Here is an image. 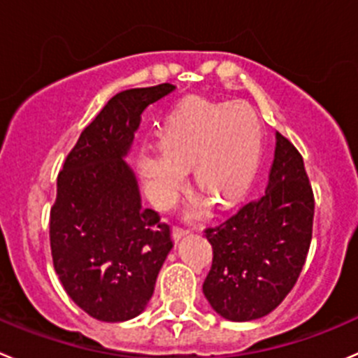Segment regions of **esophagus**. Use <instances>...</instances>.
Listing matches in <instances>:
<instances>
[{
  "mask_svg": "<svg viewBox=\"0 0 358 358\" xmlns=\"http://www.w3.org/2000/svg\"><path fill=\"white\" fill-rule=\"evenodd\" d=\"M185 234H189V231L187 229H182V227H173V239H175L176 243L180 241V239L183 238Z\"/></svg>",
  "mask_w": 358,
  "mask_h": 358,
  "instance_id": "1",
  "label": "esophagus"
}]
</instances>
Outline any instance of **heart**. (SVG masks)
<instances>
[{
	"mask_svg": "<svg viewBox=\"0 0 358 358\" xmlns=\"http://www.w3.org/2000/svg\"><path fill=\"white\" fill-rule=\"evenodd\" d=\"M259 155V122L248 105L190 99L166 119L161 143L138 148L136 168L159 208L173 203L190 168L196 189L229 208L252 185Z\"/></svg>",
	"mask_w": 358,
	"mask_h": 358,
	"instance_id": "heart-1",
	"label": "heart"
}]
</instances>
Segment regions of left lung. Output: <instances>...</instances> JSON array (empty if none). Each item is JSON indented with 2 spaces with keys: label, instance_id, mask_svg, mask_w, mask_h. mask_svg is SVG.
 <instances>
[{
  "label": "left lung",
  "instance_id": "1",
  "mask_svg": "<svg viewBox=\"0 0 358 358\" xmlns=\"http://www.w3.org/2000/svg\"><path fill=\"white\" fill-rule=\"evenodd\" d=\"M313 213L303 157L276 133L275 161L262 197L204 232L213 262L203 292L222 318L257 320L280 306L306 262Z\"/></svg>",
  "mask_w": 358,
  "mask_h": 358
}]
</instances>
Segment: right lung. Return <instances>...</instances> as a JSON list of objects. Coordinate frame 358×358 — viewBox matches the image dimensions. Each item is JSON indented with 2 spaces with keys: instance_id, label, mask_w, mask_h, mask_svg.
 I'll use <instances>...</instances> for the list:
<instances>
[{
  "instance_id": "1",
  "label": "right lung",
  "mask_w": 358,
  "mask_h": 358,
  "mask_svg": "<svg viewBox=\"0 0 358 358\" xmlns=\"http://www.w3.org/2000/svg\"><path fill=\"white\" fill-rule=\"evenodd\" d=\"M175 89L161 83L113 96L82 131L57 176L52 260L66 294L96 320L138 317L173 248L169 225L141 204L126 157L141 113Z\"/></svg>"
}]
</instances>
